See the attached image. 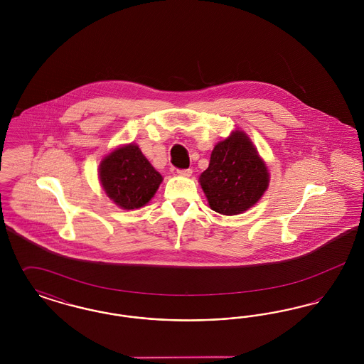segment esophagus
I'll use <instances>...</instances> for the list:
<instances>
[{
  "label": "esophagus",
  "instance_id": "34e87169",
  "mask_svg": "<svg viewBox=\"0 0 364 364\" xmlns=\"http://www.w3.org/2000/svg\"><path fill=\"white\" fill-rule=\"evenodd\" d=\"M177 174L183 176V177H190L191 174H192V171L191 169H178Z\"/></svg>",
  "mask_w": 364,
  "mask_h": 364
}]
</instances>
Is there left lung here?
I'll return each instance as SVG.
<instances>
[{
    "instance_id": "left-lung-1",
    "label": "left lung",
    "mask_w": 364,
    "mask_h": 364,
    "mask_svg": "<svg viewBox=\"0 0 364 364\" xmlns=\"http://www.w3.org/2000/svg\"><path fill=\"white\" fill-rule=\"evenodd\" d=\"M269 171L242 131H233L211 151L199 183L211 210L236 215L252 208L269 187Z\"/></svg>"
}]
</instances>
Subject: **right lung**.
Instances as JSON below:
<instances>
[{
	"label": "right lung",
	"instance_id": "right-lung-1",
	"mask_svg": "<svg viewBox=\"0 0 364 364\" xmlns=\"http://www.w3.org/2000/svg\"><path fill=\"white\" fill-rule=\"evenodd\" d=\"M98 174L105 193L124 210L147 205L162 183V176L134 143L105 156Z\"/></svg>",
	"mask_w": 364,
	"mask_h": 364
}]
</instances>
